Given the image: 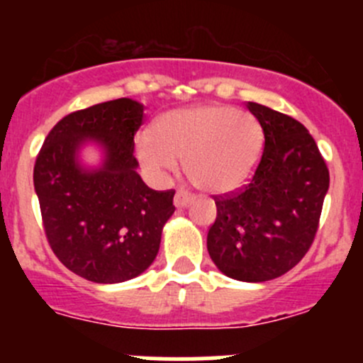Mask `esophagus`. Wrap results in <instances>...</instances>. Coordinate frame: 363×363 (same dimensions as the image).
<instances>
[{"instance_id": "1", "label": "esophagus", "mask_w": 363, "mask_h": 363, "mask_svg": "<svg viewBox=\"0 0 363 363\" xmlns=\"http://www.w3.org/2000/svg\"><path fill=\"white\" fill-rule=\"evenodd\" d=\"M191 202H193V196L189 195L186 189H177V193H175V196H174L175 207L182 208V207H186V205H189Z\"/></svg>"}]
</instances>
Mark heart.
I'll return each mask as SVG.
<instances>
[{
	"instance_id": "b5f03b06",
	"label": "heart",
	"mask_w": 363,
	"mask_h": 363,
	"mask_svg": "<svg viewBox=\"0 0 363 363\" xmlns=\"http://www.w3.org/2000/svg\"><path fill=\"white\" fill-rule=\"evenodd\" d=\"M263 130L247 112L205 104L177 108L160 117L151 133L138 135V160L156 174L177 168L184 158L189 181L207 193L240 188L262 158Z\"/></svg>"
}]
</instances>
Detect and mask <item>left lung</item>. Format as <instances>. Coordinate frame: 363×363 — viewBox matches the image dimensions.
I'll return each mask as SVG.
<instances>
[{"label": "left lung", "instance_id": "obj_1", "mask_svg": "<svg viewBox=\"0 0 363 363\" xmlns=\"http://www.w3.org/2000/svg\"><path fill=\"white\" fill-rule=\"evenodd\" d=\"M246 107L265 145L250 182L214 196L218 216L207 250L232 279L263 283L286 274L309 251L330 175L302 123L265 105L247 101Z\"/></svg>", "mask_w": 363, "mask_h": 363}]
</instances>
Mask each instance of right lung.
Returning a JSON list of instances; mask_svg holds the SVG:
<instances>
[{"label": "right lung", "mask_w": 363, "mask_h": 363, "mask_svg": "<svg viewBox=\"0 0 363 363\" xmlns=\"http://www.w3.org/2000/svg\"><path fill=\"white\" fill-rule=\"evenodd\" d=\"M142 119L144 107L130 98L72 112L36 156L33 182L50 250L93 283H123L144 272L175 211L174 189L155 191L137 174L133 138ZM87 140L106 149L98 171H84L76 161Z\"/></svg>", "instance_id": "right-lung-1"}]
</instances>
